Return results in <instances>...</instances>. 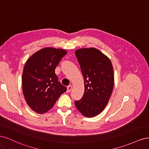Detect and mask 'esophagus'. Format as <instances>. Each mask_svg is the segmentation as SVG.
<instances>
[{
    "label": "esophagus",
    "mask_w": 149,
    "mask_h": 149,
    "mask_svg": "<svg viewBox=\"0 0 149 149\" xmlns=\"http://www.w3.org/2000/svg\"><path fill=\"white\" fill-rule=\"evenodd\" d=\"M71 89H72V86H71V85L68 86L67 87V92L68 93H70L71 91Z\"/></svg>",
    "instance_id": "34e87169"
}]
</instances>
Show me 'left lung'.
<instances>
[{"label": "left lung", "mask_w": 149, "mask_h": 149, "mask_svg": "<svg viewBox=\"0 0 149 149\" xmlns=\"http://www.w3.org/2000/svg\"><path fill=\"white\" fill-rule=\"evenodd\" d=\"M84 78V93L74 104L78 110L88 118L96 116L104 110L114 87V71L107 56L94 48L76 50Z\"/></svg>", "instance_id": "8db88e82"}]
</instances>
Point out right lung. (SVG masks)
I'll return each instance as SVG.
<instances>
[{"label": "right lung", "mask_w": 149, "mask_h": 149, "mask_svg": "<svg viewBox=\"0 0 149 149\" xmlns=\"http://www.w3.org/2000/svg\"><path fill=\"white\" fill-rule=\"evenodd\" d=\"M66 53L65 49L48 47L35 53L26 62L22 74V89L27 104L37 113L50 109L66 91L55 73Z\"/></svg>", "instance_id": "1"}]
</instances>
